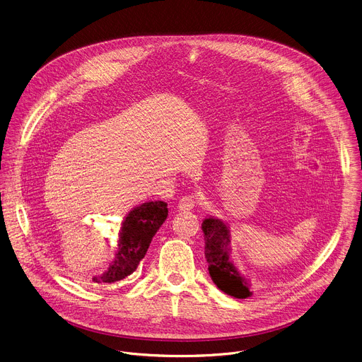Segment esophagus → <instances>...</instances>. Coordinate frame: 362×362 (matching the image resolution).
Listing matches in <instances>:
<instances>
[{
    "label": "esophagus",
    "mask_w": 362,
    "mask_h": 362,
    "mask_svg": "<svg viewBox=\"0 0 362 362\" xmlns=\"http://www.w3.org/2000/svg\"><path fill=\"white\" fill-rule=\"evenodd\" d=\"M199 204V199L196 196H185L180 199L177 207L180 211H190L194 210Z\"/></svg>",
    "instance_id": "obj_1"
}]
</instances>
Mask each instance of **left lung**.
Segmentation results:
<instances>
[{
	"instance_id": "obj_1",
	"label": "left lung",
	"mask_w": 362,
	"mask_h": 362,
	"mask_svg": "<svg viewBox=\"0 0 362 362\" xmlns=\"http://www.w3.org/2000/svg\"><path fill=\"white\" fill-rule=\"evenodd\" d=\"M206 239V259L211 280L222 292L233 298H247L252 295L243 277L239 276L229 260V233L226 225L216 218H206L203 222Z\"/></svg>"
}]
</instances>
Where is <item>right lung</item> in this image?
Returning a JSON list of instances; mask_svg holds the SVG:
<instances>
[{
	"label": "right lung",
	"mask_w": 362,
	"mask_h": 362,
	"mask_svg": "<svg viewBox=\"0 0 362 362\" xmlns=\"http://www.w3.org/2000/svg\"><path fill=\"white\" fill-rule=\"evenodd\" d=\"M166 206L163 202H149L129 213L122 223L116 259L102 276L93 277L96 284L120 281L137 270L153 235L168 217Z\"/></svg>",
	"instance_id": "obj_1"
}]
</instances>
